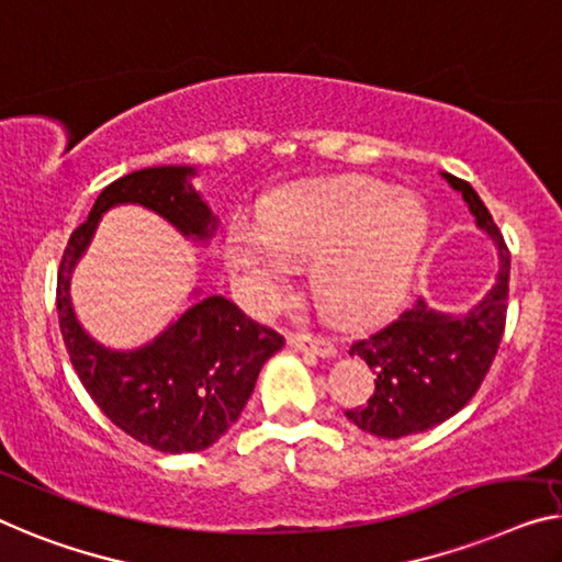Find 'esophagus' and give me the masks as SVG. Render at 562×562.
Returning <instances> with one entry per match:
<instances>
[{
  "label": "esophagus",
  "mask_w": 562,
  "mask_h": 562,
  "mask_svg": "<svg viewBox=\"0 0 562 562\" xmlns=\"http://www.w3.org/2000/svg\"><path fill=\"white\" fill-rule=\"evenodd\" d=\"M288 346L292 350H300V353H315L321 358L335 356V346L328 338H321V335L310 333H288Z\"/></svg>",
  "instance_id": "1"
}]
</instances>
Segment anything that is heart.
<instances>
[{"label":"heart","mask_w":562,"mask_h":562,"mask_svg":"<svg viewBox=\"0 0 562 562\" xmlns=\"http://www.w3.org/2000/svg\"><path fill=\"white\" fill-rule=\"evenodd\" d=\"M424 239L426 214L416 199L375 181H340L274 199L262 232L234 227L224 252L259 307L280 303L290 265H315L321 307L361 323L396 303Z\"/></svg>","instance_id":"heart-1"}]
</instances>
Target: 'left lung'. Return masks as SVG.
Instances as JSON below:
<instances>
[{
    "label": "left lung",
    "instance_id": "8db88e82",
    "mask_svg": "<svg viewBox=\"0 0 562 562\" xmlns=\"http://www.w3.org/2000/svg\"><path fill=\"white\" fill-rule=\"evenodd\" d=\"M441 176L464 196L476 227L495 239L499 274L482 303L464 315L439 313L416 297L396 321L350 346V356H361L373 368L375 391L366 406L346 416L373 437L401 439L462 412L482 386L505 333L509 249L480 194L457 176Z\"/></svg>",
    "mask_w": 562,
    "mask_h": 562
}]
</instances>
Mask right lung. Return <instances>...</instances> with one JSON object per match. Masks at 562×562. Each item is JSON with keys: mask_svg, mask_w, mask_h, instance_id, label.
I'll return each mask as SVG.
<instances>
[{"mask_svg": "<svg viewBox=\"0 0 562 562\" xmlns=\"http://www.w3.org/2000/svg\"><path fill=\"white\" fill-rule=\"evenodd\" d=\"M191 176H196L191 166H154L108 183L88 220L70 234L57 272V317L82 386L121 431L164 454L212 447L237 422L265 361L284 338L227 297L209 295L144 348H103L75 317L70 274L93 239L100 214L119 204L161 214L183 237H212L216 216L191 187Z\"/></svg>", "mask_w": 562, "mask_h": 562, "instance_id": "1", "label": "right lung"}]
</instances>
